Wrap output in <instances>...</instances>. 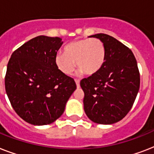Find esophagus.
Listing matches in <instances>:
<instances>
[{
  "mask_svg": "<svg viewBox=\"0 0 154 154\" xmlns=\"http://www.w3.org/2000/svg\"><path fill=\"white\" fill-rule=\"evenodd\" d=\"M75 82H76V84H77V88H79V87H80V80L75 79Z\"/></svg>",
  "mask_w": 154,
  "mask_h": 154,
  "instance_id": "34e87169",
  "label": "esophagus"
}]
</instances>
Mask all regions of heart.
Instances as JSON below:
<instances>
[{
	"label": "heart",
	"mask_w": 154,
	"mask_h": 154,
	"mask_svg": "<svg viewBox=\"0 0 154 154\" xmlns=\"http://www.w3.org/2000/svg\"><path fill=\"white\" fill-rule=\"evenodd\" d=\"M106 57L105 44L98 38L77 40L64 48V53L56 54L54 62L60 72L70 75L73 72L77 61L80 72L94 75L102 68Z\"/></svg>",
	"instance_id": "heart-1"
}]
</instances>
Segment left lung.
<instances>
[{"label":"left lung","instance_id":"obj_1","mask_svg":"<svg viewBox=\"0 0 154 154\" xmlns=\"http://www.w3.org/2000/svg\"><path fill=\"white\" fill-rule=\"evenodd\" d=\"M90 37L102 41L106 57L98 72L80 82L85 112L95 123L113 124L131 109L140 88V72L133 52L122 42L105 33Z\"/></svg>","mask_w":154,"mask_h":154}]
</instances>
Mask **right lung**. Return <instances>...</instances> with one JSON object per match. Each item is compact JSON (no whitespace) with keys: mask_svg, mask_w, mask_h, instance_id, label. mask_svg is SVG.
<instances>
[{"mask_svg":"<svg viewBox=\"0 0 154 154\" xmlns=\"http://www.w3.org/2000/svg\"><path fill=\"white\" fill-rule=\"evenodd\" d=\"M63 42L38 36L13 52L7 65L5 85L13 109L35 125L55 122L77 89L74 80L58 69L54 57Z\"/></svg>","mask_w":154,"mask_h":154,"instance_id":"1","label":"right lung"}]
</instances>
